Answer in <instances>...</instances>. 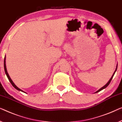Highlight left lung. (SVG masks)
I'll return each mask as SVG.
<instances>
[{
    "instance_id": "obj_1",
    "label": "left lung",
    "mask_w": 122,
    "mask_h": 122,
    "mask_svg": "<svg viewBox=\"0 0 122 122\" xmlns=\"http://www.w3.org/2000/svg\"><path fill=\"white\" fill-rule=\"evenodd\" d=\"M117 65H117V66H116V70H115V71H114V73H113V75H112V77H111V78H110V80H109V81H108V82H107V83H106V85H104V86H103V87H102V88H100V89H99V90H98L97 91V92H95V93H96V92H100V91H101V90H103V89H105V88H106V87H107V86H108V85L109 84H110V82H111V81H112V78H113V76L114 75V73H115V72H116V71H117Z\"/></svg>"
}]
</instances>
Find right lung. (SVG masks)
<instances>
[{
  "instance_id": "add662e5",
  "label": "right lung",
  "mask_w": 122,
  "mask_h": 122,
  "mask_svg": "<svg viewBox=\"0 0 122 122\" xmlns=\"http://www.w3.org/2000/svg\"><path fill=\"white\" fill-rule=\"evenodd\" d=\"M5 60H6V57H5H5H4V70H5V74H6L7 77H8V79H9V81H10V82L11 83V84H12V86H13L14 87V88L16 89H17V90H19V91H21V92H23V90H22L21 89H20L18 88V87H17V86H16V85L15 84H14V83L13 82V81H12L11 79L10 78V76H9L8 73V72H7L6 67V61H5ZM25 93H26V92H25Z\"/></svg>"
}]
</instances>
